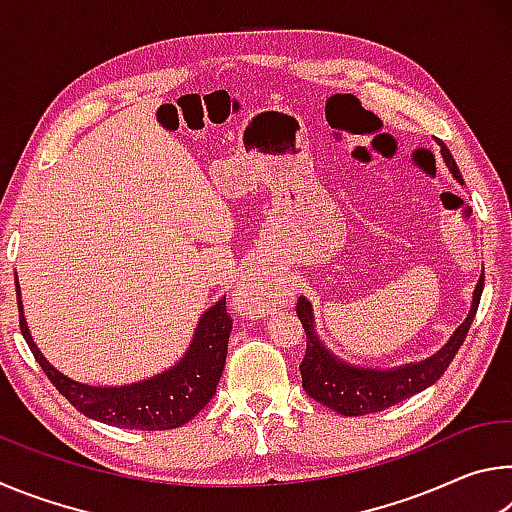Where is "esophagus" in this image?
<instances>
[{"label":"esophagus","instance_id":"34e87169","mask_svg":"<svg viewBox=\"0 0 512 512\" xmlns=\"http://www.w3.org/2000/svg\"><path fill=\"white\" fill-rule=\"evenodd\" d=\"M275 296L277 291L271 277L259 271H248L241 287L235 291V309L246 318H259L275 305Z\"/></svg>","mask_w":512,"mask_h":512}]
</instances>
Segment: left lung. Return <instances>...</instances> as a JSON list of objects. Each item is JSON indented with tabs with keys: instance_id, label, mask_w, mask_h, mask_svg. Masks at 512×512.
I'll return each mask as SVG.
<instances>
[{
	"instance_id": "8db88e82",
	"label": "left lung",
	"mask_w": 512,
	"mask_h": 512,
	"mask_svg": "<svg viewBox=\"0 0 512 512\" xmlns=\"http://www.w3.org/2000/svg\"><path fill=\"white\" fill-rule=\"evenodd\" d=\"M436 142L440 146V155H443L447 169L452 171V176L463 185V176L456 167L452 153H449L443 142ZM481 291L483 273L472 293L470 314H467L463 323L456 327V332L449 336V341L443 348L427 359L402 363V366L397 368H363L352 366V363L336 357V354L325 348V343L320 341L311 302L305 296H300L296 311L307 334V352L305 359L300 363L302 388H305V393L309 397H314L316 402L325 404L327 409L341 415H366L384 411L388 406H395L397 402L406 400V397L424 391V388L436 384V381L445 375L447 366L452 363L458 348L463 345L467 329H470L474 320L476 307H479Z\"/></svg>"
}]
</instances>
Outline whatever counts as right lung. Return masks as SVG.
Returning <instances> with one entry per match:
<instances>
[{
  "label": "right lung",
  "mask_w": 512,
  "mask_h": 512,
  "mask_svg": "<svg viewBox=\"0 0 512 512\" xmlns=\"http://www.w3.org/2000/svg\"><path fill=\"white\" fill-rule=\"evenodd\" d=\"M17 277V275H15ZM17 307H20V329L29 343L33 357L45 370L58 393L88 418L119 429L164 431L183 427L212 400L225 366L232 318L225 309V298L198 318L192 343L178 363L149 379L124 386H92L81 384L51 366L45 354L33 341L27 318H24L20 282L15 280Z\"/></svg>",
  "instance_id": "1"
}]
</instances>
